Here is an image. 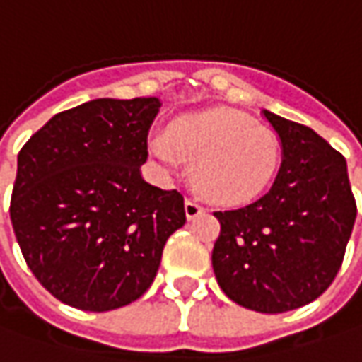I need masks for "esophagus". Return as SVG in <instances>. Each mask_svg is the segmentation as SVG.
Masks as SVG:
<instances>
[{
	"label": "esophagus",
	"instance_id": "esophagus-1",
	"mask_svg": "<svg viewBox=\"0 0 362 362\" xmlns=\"http://www.w3.org/2000/svg\"><path fill=\"white\" fill-rule=\"evenodd\" d=\"M202 206L198 204L196 200H192V198H186V202H184V212H186V218L192 220L196 218L198 214H202Z\"/></svg>",
	"mask_w": 362,
	"mask_h": 362
}]
</instances>
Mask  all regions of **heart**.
<instances>
[{
  "label": "heart",
  "instance_id": "heart-1",
  "mask_svg": "<svg viewBox=\"0 0 362 362\" xmlns=\"http://www.w3.org/2000/svg\"><path fill=\"white\" fill-rule=\"evenodd\" d=\"M148 146L166 170L190 162L194 188L220 206H243L260 198L281 166L279 136L230 107L174 119L170 130L156 132Z\"/></svg>",
  "mask_w": 362,
  "mask_h": 362
}]
</instances>
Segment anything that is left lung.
I'll return each mask as SVG.
<instances>
[{
    "label": "left lung",
    "mask_w": 362,
    "mask_h": 362,
    "mask_svg": "<svg viewBox=\"0 0 362 362\" xmlns=\"http://www.w3.org/2000/svg\"><path fill=\"white\" fill-rule=\"evenodd\" d=\"M262 116L281 140V170L256 202L214 212L212 268L236 305L276 315L313 303L334 281L356 202L341 152L308 126L268 110Z\"/></svg>",
    "instance_id": "obj_1"
}]
</instances>
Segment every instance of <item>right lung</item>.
Instances as JSON below:
<instances>
[{"label":"right lung","instance_id":"right-lung-1","mask_svg":"<svg viewBox=\"0 0 362 362\" xmlns=\"http://www.w3.org/2000/svg\"><path fill=\"white\" fill-rule=\"evenodd\" d=\"M158 98H100L59 112L18 154L9 216L21 255L66 305L106 313L154 282L186 222L178 190L144 180Z\"/></svg>","mask_w":362,"mask_h":362}]
</instances>
